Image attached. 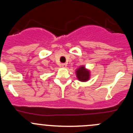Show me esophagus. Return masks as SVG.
I'll list each match as a JSON object with an SVG mask.
<instances>
[{"mask_svg":"<svg viewBox=\"0 0 133 133\" xmlns=\"http://www.w3.org/2000/svg\"><path fill=\"white\" fill-rule=\"evenodd\" d=\"M61 66L62 67V68H66V67H67V64H65V63H64V64H61Z\"/></svg>","mask_w":133,"mask_h":133,"instance_id":"1","label":"esophagus"}]
</instances>
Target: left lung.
<instances>
[{
    "label": "left lung",
    "instance_id": "8db88e82",
    "mask_svg": "<svg viewBox=\"0 0 133 133\" xmlns=\"http://www.w3.org/2000/svg\"><path fill=\"white\" fill-rule=\"evenodd\" d=\"M76 77L81 82H86L90 78V71L84 66H80L76 71Z\"/></svg>",
    "mask_w": 133,
    "mask_h": 133
}]
</instances>
